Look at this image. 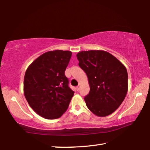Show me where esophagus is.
Wrapping results in <instances>:
<instances>
[{
    "instance_id": "1",
    "label": "esophagus",
    "mask_w": 150,
    "mask_h": 150,
    "mask_svg": "<svg viewBox=\"0 0 150 150\" xmlns=\"http://www.w3.org/2000/svg\"><path fill=\"white\" fill-rule=\"evenodd\" d=\"M79 87H80V84H79V85L77 86V87H76V89H77V91L79 90Z\"/></svg>"
}]
</instances>
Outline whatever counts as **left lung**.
I'll list each match as a JSON object with an SVG mask.
<instances>
[{"label": "left lung", "instance_id": "obj_1", "mask_svg": "<svg viewBox=\"0 0 150 150\" xmlns=\"http://www.w3.org/2000/svg\"><path fill=\"white\" fill-rule=\"evenodd\" d=\"M77 57L90 86V92L85 97L87 108L100 117L111 115L120 106L128 91L125 66L103 50L82 51Z\"/></svg>", "mask_w": 150, "mask_h": 150}]
</instances>
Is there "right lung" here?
I'll return each mask as SVG.
<instances>
[{"label": "right lung", "instance_id": "right-lung-1", "mask_svg": "<svg viewBox=\"0 0 150 150\" xmlns=\"http://www.w3.org/2000/svg\"><path fill=\"white\" fill-rule=\"evenodd\" d=\"M70 51L45 52L29 65L25 73L24 93L33 110L44 118L56 119L67 110L74 92L69 87L65 71Z\"/></svg>", "mask_w": 150, "mask_h": 150}]
</instances>
